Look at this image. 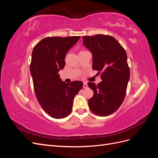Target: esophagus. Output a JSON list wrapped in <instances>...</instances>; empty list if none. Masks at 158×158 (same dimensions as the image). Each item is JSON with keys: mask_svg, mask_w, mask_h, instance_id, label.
<instances>
[{"mask_svg": "<svg viewBox=\"0 0 158 158\" xmlns=\"http://www.w3.org/2000/svg\"><path fill=\"white\" fill-rule=\"evenodd\" d=\"M83 87H84V88H87L88 87V84H87L86 82H84V84H83Z\"/></svg>", "mask_w": 158, "mask_h": 158, "instance_id": "esophagus-1", "label": "esophagus"}]
</instances>
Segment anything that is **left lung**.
Here are the masks:
<instances>
[{"mask_svg": "<svg viewBox=\"0 0 158 158\" xmlns=\"http://www.w3.org/2000/svg\"><path fill=\"white\" fill-rule=\"evenodd\" d=\"M83 45L92 55V69L102 72V81L98 85L88 82L94 92L88 100L89 109L99 116L111 114L121 106L130 78L127 55L112 36L98 34L83 36Z\"/></svg>", "mask_w": 158, "mask_h": 158, "instance_id": "8db88e82", "label": "left lung"}]
</instances>
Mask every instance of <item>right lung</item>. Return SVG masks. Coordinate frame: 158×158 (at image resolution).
<instances>
[{
    "label": "right lung",
    "mask_w": 158,
    "mask_h": 158,
    "mask_svg": "<svg viewBox=\"0 0 158 158\" xmlns=\"http://www.w3.org/2000/svg\"><path fill=\"white\" fill-rule=\"evenodd\" d=\"M80 38L45 37L33 49L30 73L36 98L41 107L52 118H63L69 115L74 96L83 87L81 81L70 84L63 82L58 74L64 67L66 53Z\"/></svg>",
    "instance_id": "add662e5"
}]
</instances>
